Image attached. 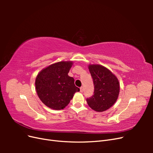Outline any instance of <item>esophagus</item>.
Returning <instances> with one entry per match:
<instances>
[{"label": "esophagus", "mask_w": 153, "mask_h": 153, "mask_svg": "<svg viewBox=\"0 0 153 153\" xmlns=\"http://www.w3.org/2000/svg\"><path fill=\"white\" fill-rule=\"evenodd\" d=\"M80 92H84V87H81L80 88Z\"/></svg>", "instance_id": "esophagus-1"}]
</instances>
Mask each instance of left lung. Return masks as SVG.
<instances>
[{
    "mask_svg": "<svg viewBox=\"0 0 153 153\" xmlns=\"http://www.w3.org/2000/svg\"><path fill=\"white\" fill-rule=\"evenodd\" d=\"M89 69L93 80L94 94L87 98L90 107L96 112L110 108L117 101L119 93V83L117 77L105 67L92 64Z\"/></svg>",
    "mask_w": 153,
    "mask_h": 153,
    "instance_id": "1",
    "label": "left lung"
}]
</instances>
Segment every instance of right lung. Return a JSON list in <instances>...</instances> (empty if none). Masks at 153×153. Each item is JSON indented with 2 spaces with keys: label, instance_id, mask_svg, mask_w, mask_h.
Wrapping results in <instances>:
<instances>
[{
  "label": "right lung",
  "instance_id": "1",
  "mask_svg": "<svg viewBox=\"0 0 153 153\" xmlns=\"http://www.w3.org/2000/svg\"><path fill=\"white\" fill-rule=\"evenodd\" d=\"M71 61H61L43 69L36 77L35 85L41 101L48 107L61 110L69 104L74 94L80 91L75 80L68 76Z\"/></svg>",
  "mask_w": 153,
  "mask_h": 153
}]
</instances>
